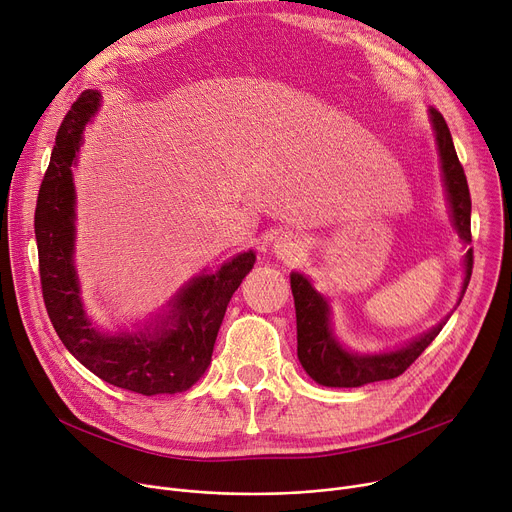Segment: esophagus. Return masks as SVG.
Returning a JSON list of instances; mask_svg holds the SVG:
<instances>
[{"mask_svg":"<svg viewBox=\"0 0 512 512\" xmlns=\"http://www.w3.org/2000/svg\"><path fill=\"white\" fill-rule=\"evenodd\" d=\"M296 251H298V243L292 239H286V237L277 241V245H275V253L282 259H292L296 255Z\"/></svg>","mask_w":512,"mask_h":512,"instance_id":"obj_1","label":"esophagus"}]
</instances>
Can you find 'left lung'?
<instances>
[{
	"mask_svg": "<svg viewBox=\"0 0 512 512\" xmlns=\"http://www.w3.org/2000/svg\"><path fill=\"white\" fill-rule=\"evenodd\" d=\"M431 120L437 136V147L441 155V169L445 188L451 204L453 224L459 232V237L472 243V198L466 173L457 159L451 132L447 128L445 118L437 108H431ZM474 267V249H468L466 255V280H463L461 294H466ZM294 304H296V329H298V359L306 374L329 388H357L371 382H382L402 376L404 371L418 359L433 339L441 333L445 322H439L435 329L425 333L423 337L414 339L410 345L380 355H357L349 353L339 345L331 331L329 304L324 300L300 273L290 275ZM461 300V298H459Z\"/></svg>",
	"mask_w": 512,
	"mask_h": 512,
	"instance_id": "obj_1",
	"label": "left lung"
}]
</instances>
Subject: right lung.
Listing matches in <instances>:
<instances>
[{"label": "right lung", "instance_id": "1", "mask_svg": "<svg viewBox=\"0 0 512 512\" xmlns=\"http://www.w3.org/2000/svg\"><path fill=\"white\" fill-rule=\"evenodd\" d=\"M100 106V94L87 89L73 102L57 132L34 214L38 269L46 312L63 345L104 382L143 394H175L192 388L212 359L226 306L253 269L255 253H241L212 275H200L173 302L171 316L155 331L108 337L85 316L73 267V175L71 165L81 132Z\"/></svg>", "mask_w": 512, "mask_h": 512}]
</instances>
